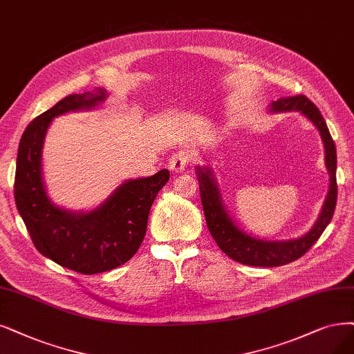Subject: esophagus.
<instances>
[{"instance_id": "obj_1", "label": "esophagus", "mask_w": 354, "mask_h": 354, "mask_svg": "<svg viewBox=\"0 0 354 354\" xmlns=\"http://www.w3.org/2000/svg\"><path fill=\"white\" fill-rule=\"evenodd\" d=\"M188 160H189V154L185 150H180L175 154H172V157L169 159V169L172 170L174 174H179L182 170H185V167L188 166Z\"/></svg>"}]
</instances>
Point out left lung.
<instances>
[{
	"instance_id": "1",
	"label": "left lung",
	"mask_w": 354,
	"mask_h": 354,
	"mask_svg": "<svg viewBox=\"0 0 354 354\" xmlns=\"http://www.w3.org/2000/svg\"><path fill=\"white\" fill-rule=\"evenodd\" d=\"M290 111H297L306 116L319 131L325 149V166L328 169L330 175V189L328 194H326L321 214L315 221V225L304 236L290 241H263L250 236V234L239 229L238 225L229 216L223 201H221L220 189L217 187L212 169L207 166L195 167L197 169L195 170V175H197L200 184L201 203L208 230H210L212 236L214 238L221 251L232 259L245 266L280 267L300 258L319 239L322 232L331 221L335 210L337 153L328 127H326L319 109L304 95L280 97L279 100L270 103V112Z\"/></svg>"
}]
</instances>
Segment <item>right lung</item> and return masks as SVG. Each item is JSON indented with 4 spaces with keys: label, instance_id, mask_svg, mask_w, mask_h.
<instances>
[{
    "label": "right lung",
    "instance_id": "obj_1",
    "mask_svg": "<svg viewBox=\"0 0 354 354\" xmlns=\"http://www.w3.org/2000/svg\"><path fill=\"white\" fill-rule=\"evenodd\" d=\"M104 99V88L70 95L36 116L21 136L16 163V205L36 250L61 267L87 276L113 270L136 255L151 204L169 180L167 169L149 178L128 179L87 213L64 210L49 200L42 179V147L52 120L91 109Z\"/></svg>",
    "mask_w": 354,
    "mask_h": 354
}]
</instances>
